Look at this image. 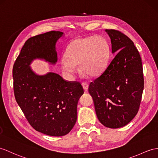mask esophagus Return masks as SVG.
<instances>
[{
	"mask_svg": "<svg viewBox=\"0 0 158 158\" xmlns=\"http://www.w3.org/2000/svg\"><path fill=\"white\" fill-rule=\"evenodd\" d=\"M82 86H83L84 90H85V91H87L88 89V84L86 82H82Z\"/></svg>",
	"mask_w": 158,
	"mask_h": 158,
	"instance_id": "34e87169",
	"label": "esophagus"
}]
</instances>
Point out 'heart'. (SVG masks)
<instances>
[{
    "mask_svg": "<svg viewBox=\"0 0 158 158\" xmlns=\"http://www.w3.org/2000/svg\"><path fill=\"white\" fill-rule=\"evenodd\" d=\"M110 48L102 36L80 37L72 41L66 50V56L60 59L62 70L72 76L78 70L83 75L94 77L105 70L109 63Z\"/></svg>",
    "mask_w": 158,
    "mask_h": 158,
    "instance_id": "b5f03b06",
    "label": "heart"
}]
</instances>
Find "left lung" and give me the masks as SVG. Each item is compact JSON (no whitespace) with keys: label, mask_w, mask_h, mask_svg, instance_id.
Segmentation results:
<instances>
[{"label":"left lung","mask_w":158,"mask_h":158,"mask_svg":"<svg viewBox=\"0 0 158 158\" xmlns=\"http://www.w3.org/2000/svg\"><path fill=\"white\" fill-rule=\"evenodd\" d=\"M114 58L88 92L99 121L106 127L120 128L135 117L139 108L144 80L141 58L133 42L117 30L106 29Z\"/></svg>","instance_id":"left-lung-1"}]
</instances>
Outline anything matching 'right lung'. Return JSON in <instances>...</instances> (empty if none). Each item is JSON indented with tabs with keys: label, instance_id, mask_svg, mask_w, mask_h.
<instances>
[{
	"label": "right lung",
	"instance_id": "obj_1",
	"mask_svg": "<svg viewBox=\"0 0 158 158\" xmlns=\"http://www.w3.org/2000/svg\"><path fill=\"white\" fill-rule=\"evenodd\" d=\"M63 36L64 33L53 31L29 38L13 69L15 99L26 118L37 131L55 137L64 136L74 127L83 88L54 72L37 74L30 65L37 59L55 65L56 43Z\"/></svg>",
	"mask_w": 158,
	"mask_h": 158
}]
</instances>
